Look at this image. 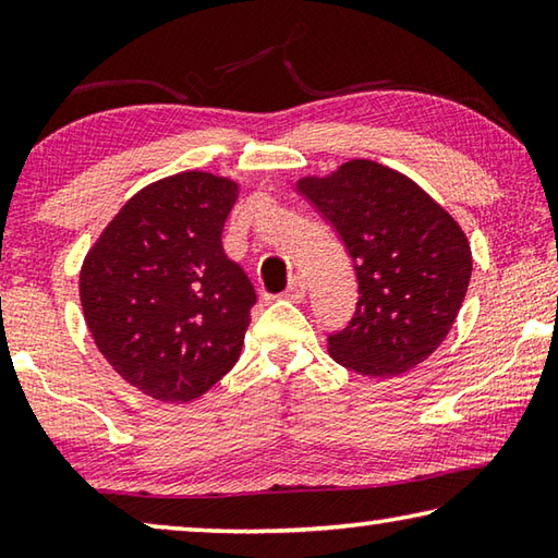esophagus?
<instances>
[{"mask_svg": "<svg viewBox=\"0 0 558 558\" xmlns=\"http://www.w3.org/2000/svg\"><path fill=\"white\" fill-rule=\"evenodd\" d=\"M282 298L290 300V302H302V300H305V280H302V278H292L288 290L282 292Z\"/></svg>", "mask_w": 558, "mask_h": 558, "instance_id": "1", "label": "esophagus"}]
</instances>
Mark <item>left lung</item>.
Segmentation results:
<instances>
[{
	"mask_svg": "<svg viewBox=\"0 0 558 558\" xmlns=\"http://www.w3.org/2000/svg\"><path fill=\"white\" fill-rule=\"evenodd\" d=\"M298 192L335 226L356 270V313L327 337L329 356L374 379L426 362L465 300V231L413 179L372 159L302 177Z\"/></svg>",
	"mask_w": 558,
	"mask_h": 558,
	"instance_id": "obj_1",
	"label": "left lung"
}]
</instances>
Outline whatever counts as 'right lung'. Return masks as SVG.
<instances>
[{
    "label": "right lung",
    "instance_id": "right-lung-1",
    "mask_svg": "<svg viewBox=\"0 0 558 558\" xmlns=\"http://www.w3.org/2000/svg\"><path fill=\"white\" fill-rule=\"evenodd\" d=\"M235 199L229 177H165L125 202L83 260L93 342L157 401L199 399L239 362L256 290L221 245Z\"/></svg>",
    "mask_w": 558,
    "mask_h": 558
}]
</instances>
